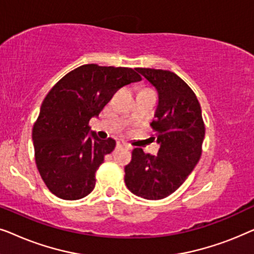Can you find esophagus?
Listing matches in <instances>:
<instances>
[{
  "mask_svg": "<svg viewBox=\"0 0 254 254\" xmlns=\"http://www.w3.org/2000/svg\"><path fill=\"white\" fill-rule=\"evenodd\" d=\"M121 147H125V148H129V145H128L126 142L124 141H118L117 142V148H121Z\"/></svg>",
  "mask_w": 254,
  "mask_h": 254,
  "instance_id": "1",
  "label": "esophagus"
}]
</instances>
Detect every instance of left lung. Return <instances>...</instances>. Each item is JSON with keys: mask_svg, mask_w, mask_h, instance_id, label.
<instances>
[{"mask_svg": "<svg viewBox=\"0 0 254 254\" xmlns=\"http://www.w3.org/2000/svg\"><path fill=\"white\" fill-rule=\"evenodd\" d=\"M136 71L158 92L150 126L159 150L152 156L135 148L130 163L125 166V183L135 195L159 200L178 190L195 168L206 129L195 93L178 75L150 68H136Z\"/></svg>", "mask_w": 254, "mask_h": 254, "instance_id": "left-lung-1", "label": "left lung"}]
</instances>
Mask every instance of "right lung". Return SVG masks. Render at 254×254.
<instances>
[{
  "label": "right lung",
  "instance_id": "1",
  "mask_svg": "<svg viewBox=\"0 0 254 254\" xmlns=\"http://www.w3.org/2000/svg\"><path fill=\"white\" fill-rule=\"evenodd\" d=\"M141 81L134 69L91 64L74 69L50 90L33 125L36 164L47 189L64 200L92 192L96 171L116 141L90 133L97 117L124 85Z\"/></svg>",
  "mask_w": 254,
  "mask_h": 254
}]
</instances>
